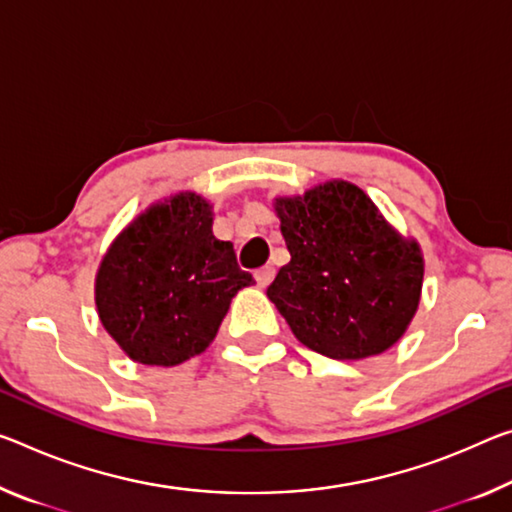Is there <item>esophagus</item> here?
<instances>
[{"label":"esophagus","mask_w":512,"mask_h":512,"mask_svg":"<svg viewBox=\"0 0 512 512\" xmlns=\"http://www.w3.org/2000/svg\"><path fill=\"white\" fill-rule=\"evenodd\" d=\"M273 275H275V269L273 266H264V269H259L257 273H255V280H257V285L259 287H269L271 282H273Z\"/></svg>","instance_id":"obj_1"}]
</instances>
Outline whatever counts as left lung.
<instances>
[{"label": "left lung", "instance_id": "obj_1", "mask_svg": "<svg viewBox=\"0 0 512 512\" xmlns=\"http://www.w3.org/2000/svg\"><path fill=\"white\" fill-rule=\"evenodd\" d=\"M289 250L266 289L300 344L332 360L385 353L415 319L424 255L360 186L328 180L273 200Z\"/></svg>", "mask_w": 512, "mask_h": 512}]
</instances>
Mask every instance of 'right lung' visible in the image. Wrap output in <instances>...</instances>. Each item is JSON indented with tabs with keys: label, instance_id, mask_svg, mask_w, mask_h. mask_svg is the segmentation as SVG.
I'll return each instance as SVG.
<instances>
[{
	"label": "right lung",
	"instance_id": "obj_1",
	"mask_svg": "<svg viewBox=\"0 0 512 512\" xmlns=\"http://www.w3.org/2000/svg\"><path fill=\"white\" fill-rule=\"evenodd\" d=\"M212 225V202L180 191L154 202L111 241L95 273V307L129 360L175 367L200 355L232 298L255 282Z\"/></svg>",
	"mask_w": 512,
	"mask_h": 512
}]
</instances>
